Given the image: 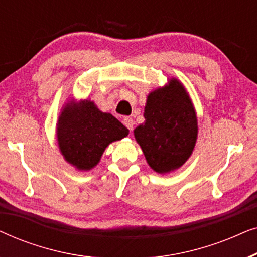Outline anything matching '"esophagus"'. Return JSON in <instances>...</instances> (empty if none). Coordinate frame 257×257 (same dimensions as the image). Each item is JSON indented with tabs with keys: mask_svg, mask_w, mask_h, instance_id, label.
<instances>
[{
	"mask_svg": "<svg viewBox=\"0 0 257 257\" xmlns=\"http://www.w3.org/2000/svg\"><path fill=\"white\" fill-rule=\"evenodd\" d=\"M122 122H124V125L130 130V131H132V130H133V125H135V121H133L132 118L126 117V118L122 119Z\"/></svg>",
	"mask_w": 257,
	"mask_h": 257,
	"instance_id": "1",
	"label": "esophagus"
}]
</instances>
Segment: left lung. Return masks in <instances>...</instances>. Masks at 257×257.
Here are the masks:
<instances>
[{
    "instance_id": "1",
    "label": "left lung",
    "mask_w": 257,
    "mask_h": 257,
    "mask_svg": "<svg viewBox=\"0 0 257 257\" xmlns=\"http://www.w3.org/2000/svg\"><path fill=\"white\" fill-rule=\"evenodd\" d=\"M145 121L135 128V138L147 164L157 173L180 168L194 150L198 118L187 91L178 79L147 96Z\"/></svg>"
}]
</instances>
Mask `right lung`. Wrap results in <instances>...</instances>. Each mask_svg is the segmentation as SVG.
<instances>
[{
  "label": "right lung",
  "mask_w": 257,
  "mask_h": 257,
  "mask_svg": "<svg viewBox=\"0 0 257 257\" xmlns=\"http://www.w3.org/2000/svg\"><path fill=\"white\" fill-rule=\"evenodd\" d=\"M128 130L111 113L101 112L93 101H69L59 114L57 142L61 153L79 171L99 163L111 143L125 138Z\"/></svg>",
  "instance_id": "obj_1"
}]
</instances>
